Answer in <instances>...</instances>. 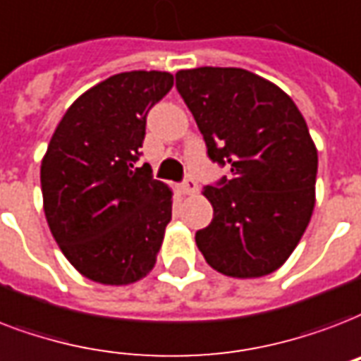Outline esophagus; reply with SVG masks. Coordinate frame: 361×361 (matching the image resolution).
<instances>
[{
  "mask_svg": "<svg viewBox=\"0 0 361 361\" xmlns=\"http://www.w3.org/2000/svg\"><path fill=\"white\" fill-rule=\"evenodd\" d=\"M180 189L183 195H192V192L199 191V183L192 180V178H185V180H183V183L180 185Z\"/></svg>",
  "mask_w": 361,
  "mask_h": 361,
  "instance_id": "obj_1",
  "label": "esophagus"
}]
</instances>
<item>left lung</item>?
Segmentation results:
<instances>
[{
  "label": "left lung",
  "mask_w": 361,
  "mask_h": 361,
  "mask_svg": "<svg viewBox=\"0 0 361 361\" xmlns=\"http://www.w3.org/2000/svg\"><path fill=\"white\" fill-rule=\"evenodd\" d=\"M176 89L212 161L231 176L204 187L214 219L195 240L233 279L271 274L291 255L314 210L318 153L290 96L242 68L176 73Z\"/></svg>",
  "instance_id": "obj_1"
}]
</instances>
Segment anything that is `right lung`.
Here are the masks:
<instances>
[{"instance_id":"1","label":"right lung","mask_w":361,"mask_h":361,"mask_svg":"<svg viewBox=\"0 0 361 361\" xmlns=\"http://www.w3.org/2000/svg\"><path fill=\"white\" fill-rule=\"evenodd\" d=\"M169 71H125L81 94L52 134L41 191L54 240L82 276L107 286L144 279L172 219V191L134 169L149 109Z\"/></svg>"}]
</instances>
